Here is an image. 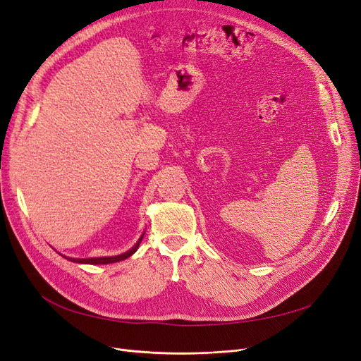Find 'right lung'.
Here are the masks:
<instances>
[{
	"label": "right lung",
	"instance_id": "1",
	"mask_svg": "<svg viewBox=\"0 0 361 361\" xmlns=\"http://www.w3.org/2000/svg\"><path fill=\"white\" fill-rule=\"evenodd\" d=\"M141 239H143V236H141L140 239H138V243L130 248L129 251H126V253H123V255H118V256H110V257H89V259H72V257H66V259H69V260H72V262H78V264H90V265H104V264H114V262H120V260H123V259H126V257H129V256H133L135 251H137V248H138V245H140V243H141Z\"/></svg>",
	"mask_w": 361,
	"mask_h": 361
}]
</instances>
